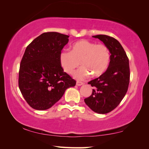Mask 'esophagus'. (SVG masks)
<instances>
[{
    "label": "esophagus",
    "mask_w": 149,
    "mask_h": 149,
    "mask_svg": "<svg viewBox=\"0 0 149 149\" xmlns=\"http://www.w3.org/2000/svg\"><path fill=\"white\" fill-rule=\"evenodd\" d=\"M84 83H82V82H80V81H77L76 82V85L78 86H81V85H83Z\"/></svg>",
    "instance_id": "obj_1"
}]
</instances>
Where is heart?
<instances>
[{
    "mask_svg": "<svg viewBox=\"0 0 149 149\" xmlns=\"http://www.w3.org/2000/svg\"><path fill=\"white\" fill-rule=\"evenodd\" d=\"M110 54L104 44H97L86 40H82L71 46V51L63 50L59 54V63L66 73L72 74L75 69L83 65L75 72L74 76L77 80H84L90 74L99 77L108 67Z\"/></svg>",
    "mask_w": 149,
    "mask_h": 149,
    "instance_id": "1",
    "label": "heart"
}]
</instances>
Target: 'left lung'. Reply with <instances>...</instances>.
<instances>
[{
	"instance_id": "1",
	"label": "left lung",
	"mask_w": 149,
	"mask_h": 149,
	"mask_svg": "<svg viewBox=\"0 0 149 149\" xmlns=\"http://www.w3.org/2000/svg\"><path fill=\"white\" fill-rule=\"evenodd\" d=\"M104 43L111 54L106 71L88 84L94 87L84 102L94 112L106 114L118 106L128 90L130 79L129 59L118 40L104 34L93 36Z\"/></svg>"
}]
</instances>
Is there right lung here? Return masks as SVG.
Instances as JSON below:
<instances>
[{
    "instance_id": "add662e5",
    "label": "right lung",
    "mask_w": 149,
    "mask_h": 149,
    "mask_svg": "<svg viewBox=\"0 0 149 149\" xmlns=\"http://www.w3.org/2000/svg\"><path fill=\"white\" fill-rule=\"evenodd\" d=\"M69 36L44 33L25 50L19 70L18 86L28 104L34 109L46 110L61 99L76 81L64 72L59 54Z\"/></svg>"
}]
</instances>
